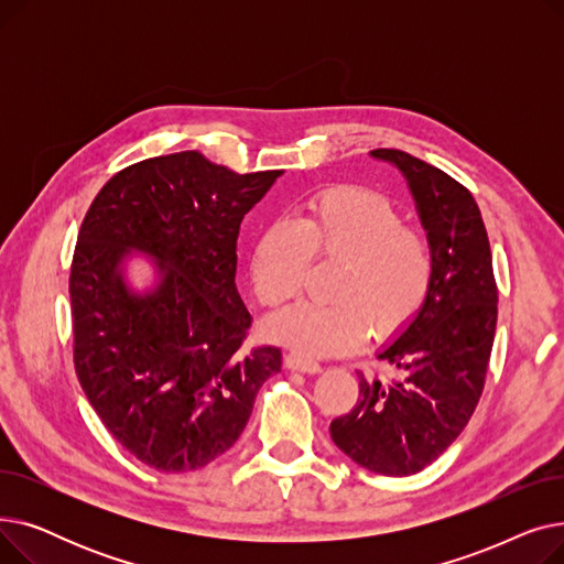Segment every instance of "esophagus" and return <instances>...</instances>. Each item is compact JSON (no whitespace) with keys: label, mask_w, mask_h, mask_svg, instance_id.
I'll list each match as a JSON object with an SVG mask.
<instances>
[{"label":"esophagus","mask_w":564,"mask_h":564,"mask_svg":"<svg viewBox=\"0 0 564 564\" xmlns=\"http://www.w3.org/2000/svg\"><path fill=\"white\" fill-rule=\"evenodd\" d=\"M283 361H285V368L300 370V372H306V375H315V372L322 370V366L315 359L304 357V354H300V351H288Z\"/></svg>","instance_id":"esophagus-1"}]
</instances>
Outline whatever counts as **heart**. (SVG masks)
Masks as SVG:
<instances>
[{"label":"heart","instance_id":"1","mask_svg":"<svg viewBox=\"0 0 564 564\" xmlns=\"http://www.w3.org/2000/svg\"><path fill=\"white\" fill-rule=\"evenodd\" d=\"M313 260L340 262L332 304L290 308L267 324L276 340L317 357L387 338L423 308L434 274L427 237L404 226L398 205L366 187H332L294 219L267 224L251 251V281L264 308L300 297Z\"/></svg>","mask_w":564,"mask_h":564}]
</instances>
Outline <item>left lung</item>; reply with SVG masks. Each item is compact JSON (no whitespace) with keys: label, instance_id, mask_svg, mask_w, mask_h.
<instances>
[{"label":"left lung","instance_id":"1","mask_svg":"<svg viewBox=\"0 0 564 564\" xmlns=\"http://www.w3.org/2000/svg\"><path fill=\"white\" fill-rule=\"evenodd\" d=\"M409 181L434 256L421 313L379 361L398 379L359 377V400L332 421L336 446L381 476H411L462 434L485 389L496 334L498 288L480 207L473 194L419 158L375 148Z\"/></svg>","mask_w":564,"mask_h":564}]
</instances>
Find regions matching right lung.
<instances>
[{"label":"right lung","mask_w":564,"mask_h":564,"mask_svg":"<svg viewBox=\"0 0 564 564\" xmlns=\"http://www.w3.org/2000/svg\"><path fill=\"white\" fill-rule=\"evenodd\" d=\"M283 171L237 173L198 151L118 171L82 221L70 264L73 364L111 436L162 473L203 468L240 438L281 347L245 349L237 235ZM139 248L163 281L139 299L117 264Z\"/></svg>","instance_id":"right-lung-1"}]
</instances>
